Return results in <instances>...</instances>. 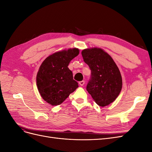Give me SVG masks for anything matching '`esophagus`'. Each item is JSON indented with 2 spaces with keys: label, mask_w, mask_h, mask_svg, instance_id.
<instances>
[{
  "label": "esophagus",
  "mask_w": 152,
  "mask_h": 152,
  "mask_svg": "<svg viewBox=\"0 0 152 152\" xmlns=\"http://www.w3.org/2000/svg\"><path fill=\"white\" fill-rule=\"evenodd\" d=\"M84 84H85V82H84V80L79 82V84H80V86H83L84 85Z\"/></svg>",
  "instance_id": "34e87169"
}]
</instances>
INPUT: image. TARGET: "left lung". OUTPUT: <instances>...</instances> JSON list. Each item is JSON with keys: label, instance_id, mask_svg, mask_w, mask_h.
I'll return each instance as SVG.
<instances>
[{"label": "left lung", "instance_id": "left-lung-1", "mask_svg": "<svg viewBox=\"0 0 152 152\" xmlns=\"http://www.w3.org/2000/svg\"><path fill=\"white\" fill-rule=\"evenodd\" d=\"M82 56L91 71L87 91L100 107L108 105L115 100L122 89L118 68L112 57L102 49H84Z\"/></svg>", "mask_w": 152, "mask_h": 152}]
</instances>
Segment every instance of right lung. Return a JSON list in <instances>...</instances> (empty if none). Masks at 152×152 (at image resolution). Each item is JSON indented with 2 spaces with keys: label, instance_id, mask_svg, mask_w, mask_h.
Masks as SVG:
<instances>
[{
  "label": "right lung",
  "instance_id": "add662e5",
  "mask_svg": "<svg viewBox=\"0 0 152 152\" xmlns=\"http://www.w3.org/2000/svg\"><path fill=\"white\" fill-rule=\"evenodd\" d=\"M79 54L77 48L55 53L40 65L37 75V86L47 103L53 106L61 104L79 87L68 67L72 59Z\"/></svg>",
  "mask_w": 152,
  "mask_h": 152
}]
</instances>
